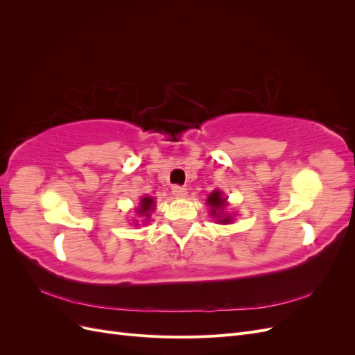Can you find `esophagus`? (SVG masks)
<instances>
[{
	"instance_id": "34e87169",
	"label": "esophagus",
	"mask_w": 355,
	"mask_h": 355,
	"mask_svg": "<svg viewBox=\"0 0 355 355\" xmlns=\"http://www.w3.org/2000/svg\"><path fill=\"white\" fill-rule=\"evenodd\" d=\"M171 194H173V197H176V198H184L187 196V188L175 185L173 188H171Z\"/></svg>"
}]
</instances>
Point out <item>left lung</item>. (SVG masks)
Returning <instances> with one entry per match:
<instances>
[{
  "mask_svg": "<svg viewBox=\"0 0 355 355\" xmlns=\"http://www.w3.org/2000/svg\"><path fill=\"white\" fill-rule=\"evenodd\" d=\"M207 204L210 206L211 216L216 218V220L219 223H231L232 222L231 214H227L223 211L225 206H227V198L222 196V191H219V189L213 191L207 198Z\"/></svg>",
  "mask_w": 355,
  "mask_h": 355,
  "instance_id": "8db88e82",
  "label": "left lung"
}]
</instances>
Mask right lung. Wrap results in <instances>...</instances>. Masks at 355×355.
<instances>
[{
	"instance_id": "1",
	"label": "right lung",
	"mask_w": 355,
	"mask_h": 355,
	"mask_svg": "<svg viewBox=\"0 0 355 355\" xmlns=\"http://www.w3.org/2000/svg\"><path fill=\"white\" fill-rule=\"evenodd\" d=\"M155 209V201L153 197H144L141 198V202H139V209H137V214L142 218L149 219L151 216V211Z\"/></svg>"
}]
</instances>
